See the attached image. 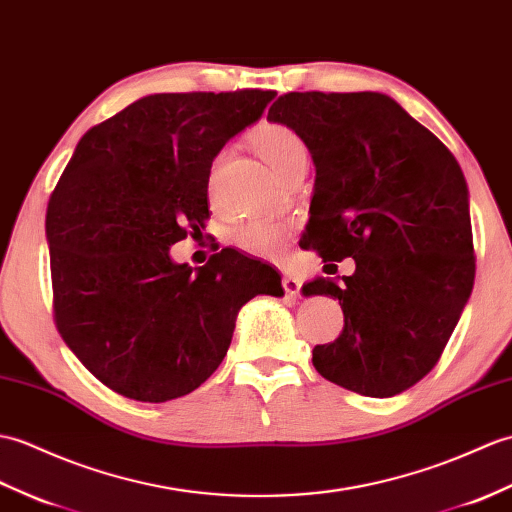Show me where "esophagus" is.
I'll list each match as a JSON object with an SVG mask.
<instances>
[{"label": "esophagus", "instance_id": "34e87169", "mask_svg": "<svg viewBox=\"0 0 512 512\" xmlns=\"http://www.w3.org/2000/svg\"><path fill=\"white\" fill-rule=\"evenodd\" d=\"M281 285H283V290L288 296H299L301 294V281L292 277V275H283Z\"/></svg>", "mask_w": 512, "mask_h": 512}]
</instances>
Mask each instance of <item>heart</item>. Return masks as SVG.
Masks as SVG:
<instances>
[{"instance_id":"b5f03b06","label":"heart","mask_w":512,"mask_h":512,"mask_svg":"<svg viewBox=\"0 0 512 512\" xmlns=\"http://www.w3.org/2000/svg\"><path fill=\"white\" fill-rule=\"evenodd\" d=\"M251 144L259 152V157L279 176L288 174L296 163L305 161L307 157L301 137L290 126L277 122H266L257 126L251 133ZM216 170L218 161L213 163V170L209 174L211 189L213 183H216ZM285 235H288V229L279 220H251L242 224V227L233 229L231 244L248 255L275 257L281 251Z\"/></svg>"}]
</instances>
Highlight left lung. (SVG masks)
I'll return each mask as SVG.
<instances>
[{"label":"left lung","instance_id":"1","mask_svg":"<svg viewBox=\"0 0 512 512\" xmlns=\"http://www.w3.org/2000/svg\"><path fill=\"white\" fill-rule=\"evenodd\" d=\"M270 122L316 165L301 246L355 272L303 288L340 301L342 334L316 344L329 382L366 397L408 390L441 360L475 277L467 183L449 148L384 93L292 91Z\"/></svg>","mask_w":512,"mask_h":512}]
</instances>
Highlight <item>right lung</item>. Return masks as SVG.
<instances>
[{"label":"right lung","instance_id":"add662e5","mask_svg":"<svg viewBox=\"0 0 512 512\" xmlns=\"http://www.w3.org/2000/svg\"><path fill=\"white\" fill-rule=\"evenodd\" d=\"M275 91L146 95L89 128L47 202L54 323L104 386L163 403L207 382L235 316L281 296L275 268L222 248L198 270L170 246L205 229L211 163Z\"/></svg>","mask_w":512,"mask_h":512}]
</instances>
